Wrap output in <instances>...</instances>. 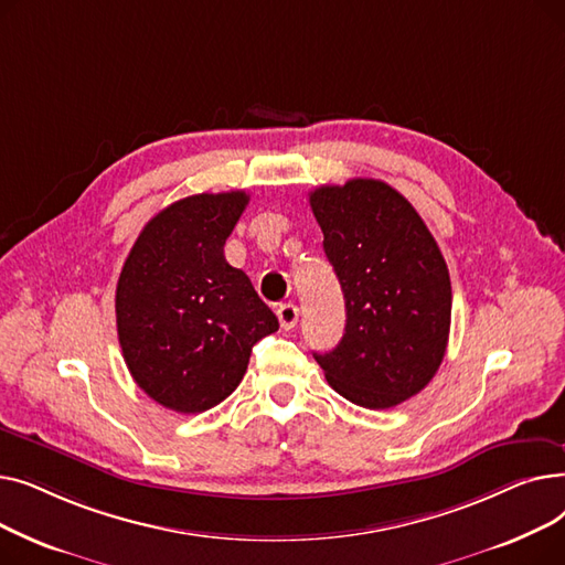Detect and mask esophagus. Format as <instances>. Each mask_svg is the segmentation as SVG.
I'll return each mask as SVG.
<instances>
[{
	"label": "esophagus",
	"mask_w": 565,
	"mask_h": 565,
	"mask_svg": "<svg viewBox=\"0 0 565 565\" xmlns=\"http://www.w3.org/2000/svg\"><path fill=\"white\" fill-rule=\"evenodd\" d=\"M277 316H279V322H281L284 330H292L295 324H298V320H300V309L288 302V305H281L277 309Z\"/></svg>",
	"instance_id": "34e87169"
}]
</instances>
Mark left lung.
Returning a JSON list of instances; mask_svg holds the SVG:
<instances>
[{
	"mask_svg": "<svg viewBox=\"0 0 565 565\" xmlns=\"http://www.w3.org/2000/svg\"><path fill=\"white\" fill-rule=\"evenodd\" d=\"M309 203L345 300L343 339L313 358L350 403L394 407L426 387L447 352V260L419 213L387 183L352 178L313 190Z\"/></svg>",
	"mask_w": 565,
	"mask_h": 565,
	"instance_id": "1",
	"label": "left lung"
}]
</instances>
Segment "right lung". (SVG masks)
<instances>
[{"label":"right lung","instance_id":"1","mask_svg":"<svg viewBox=\"0 0 565 565\" xmlns=\"http://www.w3.org/2000/svg\"><path fill=\"white\" fill-rule=\"evenodd\" d=\"M249 194H194L143 226L116 284V330L130 375L162 407L196 414L241 384L256 341L279 320L224 258Z\"/></svg>","mask_w":565,"mask_h":565}]
</instances>
